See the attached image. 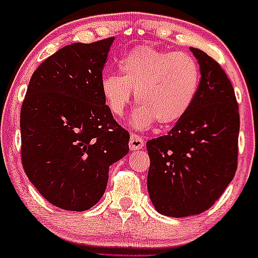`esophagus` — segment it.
Here are the masks:
<instances>
[{"mask_svg":"<svg viewBox=\"0 0 258 258\" xmlns=\"http://www.w3.org/2000/svg\"><path fill=\"white\" fill-rule=\"evenodd\" d=\"M143 147H144V140L140 137H138V135L132 134L129 142V148L132 149V150H138V149H142Z\"/></svg>","mask_w":258,"mask_h":258,"instance_id":"34e87169","label":"esophagus"}]
</instances>
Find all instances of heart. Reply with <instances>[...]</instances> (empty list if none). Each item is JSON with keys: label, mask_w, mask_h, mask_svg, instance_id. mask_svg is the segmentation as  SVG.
<instances>
[{"label": "heart", "mask_w": 258, "mask_h": 258, "mask_svg": "<svg viewBox=\"0 0 258 258\" xmlns=\"http://www.w3.org/2000/svg\"><path fill=\"white\" fill-rule=\"evenodd\" d=\"M120 76L102 78L103 98L114 115L121 116L133 92L139 107L130 118L137 130L150 128L155 121L170 125L190 110L200 86V67L192 55L159 50L149 46L132 49L119 63Z\"/></svg>", "instance_id": "1"}]
</instances>
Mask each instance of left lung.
<instances>
[{"instance_id":"obj_1","label":"left lung","mask_w":258,"mask_h":258,"mask_svg":"<svg viewBox=\"0 0 258 258\" xmlns=\"http://www.w3.org/2000/svg\"><path fill=\"white\" fill-rule=\"evenodd\" d=\"M190 50L200 66L198 95L168 134L147 143L149 196L156 211L170 217L211 208L237 168L240 115L230 79L205 52Z\"/></svg>"}]
</instances>
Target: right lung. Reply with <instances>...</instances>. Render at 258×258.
Masks as SVG:
<instances>
[{
	"mask_svg": "<svg viewBox=\"0 0 258 258\" xmlns=\"http://www.w3.org/2000/svg\"><path fill=\"white\" fill-rule=\"evenodd\" d=\"M113 42L73 43L47 58L32 74L21 109L23 169L47 201L68 211L93 208L109 166L129 151V133L100 89Z\"/></svg>",
	"mask_w": 258,
	"mask_h": 258,
	"instance_id": "right-lung-1",
	"label": "right lung"
}]
</instances>
